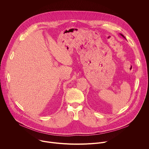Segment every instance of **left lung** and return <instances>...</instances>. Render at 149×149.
Segmentation results:
<instances>
[{"label":"left lung","instance_id":"left-lung-1","mask_svg":"<svg viewBox=\"0 0 149 149\" xmlns=\"http://www.w3.org/2000/svg\"><path fill=\"white\" fill-rule=\"evenodd\" d=\"M120 34V36H122V37H123V38H125V39H126V38H125V36H123V34Z\"/></svg>","mask_w":149,"mask_h":149}]
</instances>
